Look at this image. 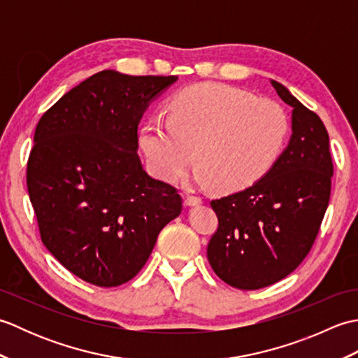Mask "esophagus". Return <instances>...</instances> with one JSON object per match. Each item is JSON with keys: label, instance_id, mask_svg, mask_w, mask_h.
Masks as SVG:
<instances>
[{"label": "esophagus", "instance_id": "34e87169", "mask_svg": "<svg viewBox=\"0 0 358 358\" xmlns=\"http://www.w3.org/2000/svg\"><path fill=\"white\" fill-rule=\"evenodd\" d=\"M201 203V199L196 195H186L185 196V204L186 206H196V204Z\"/></svg>", "mask_w": 358, "mask_h": 358}]
</instances>
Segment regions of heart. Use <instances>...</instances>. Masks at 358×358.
<instances>
[{
    "instance_id": "1",
    "label": "heart",
    "mask_w": 358,
    "mask_h": 358,
    "mask_svg": "<svg viewBox=\"0 0 358 358\" xmlns=\"http://www.w3.org/2000/svg\"><path fill=\"white\" fill-rule=\"evenodd\" d=\"M289 135L286 110L272 100L220 83L181 89L169 118L152 115L140 144L150 171L163 180L183 175L196 157V180L220 191H240L275 164Z\"/></svg>"
}]
</instances>
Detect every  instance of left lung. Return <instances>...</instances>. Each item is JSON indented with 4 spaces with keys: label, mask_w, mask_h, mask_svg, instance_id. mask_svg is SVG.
Wrapping results in <instances>:
<instances>
[{
    "label": "left lung",
    "mask_w": 358,
    "mask_h": 358,
    "mask_svg": "<svg viewBox=\"0 0 358 358\" xmlns=\"http://www.w3.org/2000/svg\"><path fill=\"white\" fill-rule=\"evenodd\" d=\"M292 106V136L262 180L212 200L218 227L208 260L224 283L254 291L287 277L305 260L320 231L331 196L334 164L323 121L277 81Z\"/></svg>",
    "instance_id": "obj_1"
}]
</instances>
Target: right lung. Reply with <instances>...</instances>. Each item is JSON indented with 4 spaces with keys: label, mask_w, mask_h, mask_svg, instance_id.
Masks as SVG:
<instances>
[{
    "label": "right lung",
    "mask_w": 358,
    "mask_h": 358,
    "mask_svg": "<svg viewBox=\"0 0 358 358\" xmlns=\"http://www.w3.org/2000/svg\"><path fill=\"white\" fill-rule=\"evenodd\" d=\"M175 81L101 71L38 121L26 177L40 237L90 285L132 280L183 208L178 189L149 177L136 152L144 110Z\"/></svg>",
    "instance_id": "add662e5"
}]
</instances>
